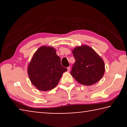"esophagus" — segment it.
Returning a JSON list of instances; mask_svg holds the SVG:
<instances>
[{
	"mask_svg": "<svg viewBox=\"0 0 127 127\" xmlns=\"http://www.w3.org/2000/svg\"><path fill=\"white\" fill-rule=\"evenodd\" d=\"M67 69H68V72H69L70 70V66H68V67L67 68Z\"/></svg>",
	"mask_w": 127,
	"mask_h": 127,
	"instance_id": "1",
	"label": "esophagus"
}]
</instances>
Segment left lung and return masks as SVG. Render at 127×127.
<instances>
[{
    "label": "left lung",
    "mask_w": 127,
    "mask_h": 127,
    "mask_svg": "<svg viewBox=\"0 0 127 127\" xmlns=\"http://www.w3.org/2000/svg\"><path fill=\"white\" fill-rule=\"evenodd\" d=\"M76 62L70 74L79 83L90 86L101 79L105 72L104 61L93 49L83 45L72 51Z\"/></svg>",
    "instance_id": "left-lung-1"
}]
</instances>
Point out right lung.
Listing matches in <instances>:
<instances>
[{"label":"right lung","instance_id":"right-lung-1","mask_svg":"<svg viewBox=\"0 0 127 127\" xmlns=\"http://www.w3.org/2000/svg\"><path fill=\"white\" fill-rule=\"evenodd\" d=\"M66 70L61 65V58L54 48L42 46L34 54L28 67V74L38 90L46 91L55 87Z\"/></svg>","mask_w":127,"mask_h":127}]
</instances>
